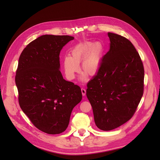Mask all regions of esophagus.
I'll list each match as a JSON object with an SVG mask.
<instances>
[{"instance_id":"esophagus-1","label":"esophagus","mask_w":160,"mask_h":160,"mask_svg":"<svg viewBox=\"0 0 160 160\" xmlns=\"http://www.w3.org/2000/svg\"><path fill=\"white\" fill-rule=\"evenodd\" d=\"M81 93H82V95H83V96H85L86 95V90H85V89L81 88Z\"/></svg>"}]
</instances>
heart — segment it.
Returning <instances> with one entry per match:
<instances>
[{
    "instance_id": "1",
    "label": "heart",
    "mask_w": 160,
    "mask_h": 160,
    "mask_svg": "<svg viewBox=\"0 0 160 160\" xmlns=\"http://www.w3.org/2000/svg\"><path fill=\"white\" fill-rule=\"evenodd\" d=\"M103 49L99 42H85L75 46L71 51V57H64L62 65L65 73L69 79H73L75 74L79 70V63L81 62V70L85 71L81 79L86 78L87 72L95 75L100 68Z\"/></svg>"
}]
</instances>
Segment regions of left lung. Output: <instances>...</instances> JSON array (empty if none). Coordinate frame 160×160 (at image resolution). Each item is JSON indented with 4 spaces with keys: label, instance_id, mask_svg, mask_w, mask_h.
Masks as SVG:
<instances>
[{
    "label": "left lung",
    "instance_id": "8db88e82",
    "mask_svg": "<svg viewBox=\"0 0 160 160\" xmlns=\"http://www.w3.org/2000/svg\"><path fill=\"white\" fill-rule=\"evenodd\" d=\"M109 51L88 83L87 97L99 129L109 131L133 117L143 93L144 68L135 47L128 38L108 32Z\"/></svg>",
    "mask_w": 160,
    "mask_h": 160
}]
</instances>
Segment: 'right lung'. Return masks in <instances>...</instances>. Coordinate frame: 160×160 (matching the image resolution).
Wrapping results in <instances>:
<instances>
[{"instance_id":"add662e5","label":"right lung","mask_w":160,"mask_h":160,"mask_svg":"<svg viewBox=\"0 0 160 160\" xmlns=\"http://www.w3.org/2000/svg\"><path fill=\"white\" fill-rule=\"evenodd\" d=\"M69 35H45L31 42L18 59L15 83L19 105L42 132L59 134L68 127L72 109L82 99L80 87L63 79L59 55Z\"/></svg>"}]
</instances>
